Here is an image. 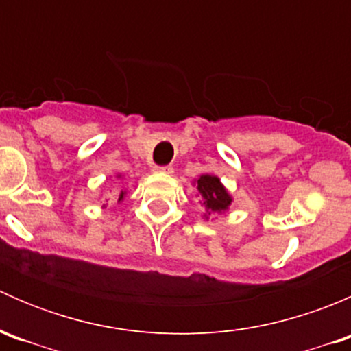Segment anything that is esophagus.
<instances>
[{
	"mask_svg": "<svg viewBox=\"0 0 351 351\" xmlns=\"http://www.w3.org/2000/svg\"><path fill=\"white\" fill-rule=\"evenodd\" d=\"M156 171H159V173H166V175H169V173H173V166H171V165L156 166Z\"/></svg>",
	"mask_w": 351,
	"mask_h": 351,
	"instance_id": "1",
	"label": "esophagus"
}]
</instances>
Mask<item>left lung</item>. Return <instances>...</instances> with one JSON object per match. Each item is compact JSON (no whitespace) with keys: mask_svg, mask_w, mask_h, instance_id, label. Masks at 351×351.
<instances>
[{"mask_svg":"<svg viewBox=\"0 0 351 351\" xmlns=\"http://www.w3.org/2000/svg\"><path fill=\"white\" fill-rule=\"evenodd\" d=\"M197 189L204 197V205L208 210L222 212L231 205V197L221 185L217 176L204 175L197 180ZM210 214V212H208Z\"/></svg>","mask_w":351,"mask_h":351,"instance_id":"left-lung-1","label":"left lung"}]
</instances>
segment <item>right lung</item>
Returning <instances> with one entry per match:
<instances>
[{
	"label": "right lung",
	"instance_id": "add662e5",
	"mask_svg": "<svg viewBox=\"0 0 351 351\" xmlns=\"http://www.w3.org/2000/svg\"><path fill=\"white\" fill-rule=\"evenodd\" d=\"M117 200H123V192H119V195H117Z\"/></svg>",
	"mask_w": 351,
	"mask_h": 351
}]
</instances>
